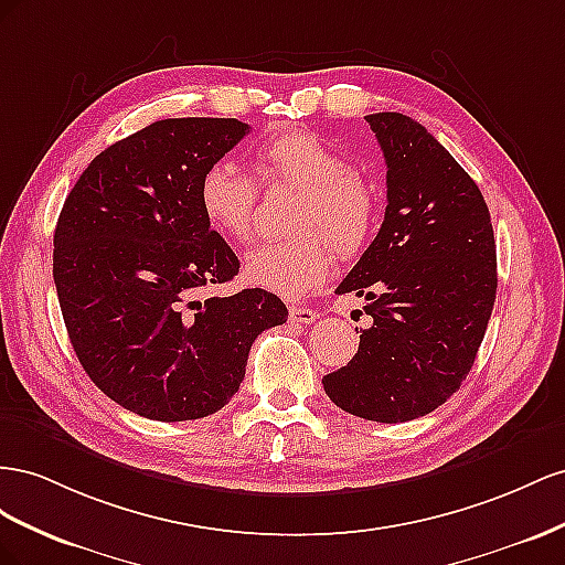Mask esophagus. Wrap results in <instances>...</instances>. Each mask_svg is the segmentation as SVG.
<instances>
[{
  "mask_svg": "<svg viewBox=\"0 0 565 565\" xmlns=\"http://www.w3.org/2000/svg\"><path fill=\"white\" fill-rule=\"evenodd\" d=\"M288 317H291L294 324H312V321L319 319V312L315 308H308V305H291Z\"/></svg>",
  "mask_w": 565,
  "mask_h": 565,
  "instance_id": "obj_1",
  "label": "esophagus"
}]
</instances>
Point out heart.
<instances>
[{"label":"heart","instance_id":"1","mask_svg":"<svg viewBox=\"0 0 565 565\" xmlns=\"http://www.w3.org/2000/svg\"><path fill=\"white\" fill-rule=\"evenodd\" d=\"M257 168L265 184L296 191L284 230L294 232L267 241L246 255L248 284L281 298H300L324 284L341 255L360 253L379 217V196L348 160L324 139L305 130H286L257 149ZM257 184L253 177L222 158L201 174L199 205L220 236L246 241L253 232Z\"/></svg>","mask_w":565,"mask_h":565}]
</instances>
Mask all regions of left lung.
Masks as SVG:
<instances>
[{
  "label": "left lung",
  "instance_id": "obj_1",
  "mask_svg": "<svg viewBox=\"0 0 565 565\" xmlns=\"http://www.w3.org/2000/svg\"><path fill=\"white\" fill-rule=\"evenodd\" d=\"M388 166L372 246L335 294L369 302L354 358L321 379L335 407L399 424L452 397L471 372L497 296V246L480 189L424 125L366 116Z\"/></svg>",
  "mask_w": 565,
  "mask_h": 565
}]
</instances>
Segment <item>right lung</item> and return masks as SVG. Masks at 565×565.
<instances>
[{"label":"right lung","instance_id":"1","mask_svg":"<svg viewBox=\"0 0 565 565\" xmlns=\"http://www.w3.org/2000/svg\"><path fill=\"white\" fill-rule=\"evenodd\" d=\"M250 132L236 118H168L96 156L54 232L68 338L96 388L153 422L222 409L286 305L263 288L205 296L238 257L205 222L201 174Z\"/></svg>","mask_w":565,"mask_h":565}]
</instances>
